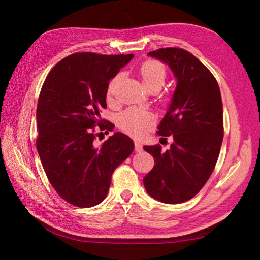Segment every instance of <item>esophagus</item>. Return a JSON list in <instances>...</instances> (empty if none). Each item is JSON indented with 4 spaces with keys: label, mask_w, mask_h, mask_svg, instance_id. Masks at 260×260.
Listing matches in <instances>:
<instances>
[{
    "label": "esophagus",
    "mask_w": 260,
    "mask_h": 260,
    "mask_svg": "<svg viewBox=\"0 0 260 260\" xmlns=\"http://www.w3.org/2000/svg\"><path fill=\"white\" fill-rule=\"evenodd\" d=\"M135 151L136 152H142L143 151V145L140 141H135Z\"/></svg>",
    "instance_id": "34e87169"
}]
</instances>
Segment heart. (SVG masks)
I'll return each mask as SVG.
<instances>
[{
    "instance_id": "1",
    "label": "heart",
    "mask_w": 260,
    "mask_h": 260,
    "mask_svg": "<svg viewBox=\"0 0 260 260\" xmlns=\"http://www.w3.org/2000/svg\"><path fill=\"white\" fill-rule=\"evenodd\" d=\"M140 76L147 90H159L168 78V70L165 66L157 60H148L140 67ZM121 79V74H117L109 81L107 87V96L112 97L116 87ZM156 118L150 110L132 107L118 116V127L128 135L141 137L145 135L155 124Z\"/></svg>"
}]
</instances>
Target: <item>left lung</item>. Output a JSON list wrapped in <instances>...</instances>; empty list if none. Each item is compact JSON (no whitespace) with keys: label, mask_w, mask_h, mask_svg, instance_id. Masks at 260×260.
Masks as SVG:
<instances>
[{"label":"left lung","mask_w":260,"mask_h":260,"mask_svg":"<svg viewBox=\"0 0 260 260\" xmlns=\"http://www.w3.org/2000/svg\"><path fill=\"white\" fill-rule=\"evenodd\" d=\"M169 64L178 80L176 89L157 134L173 143L167 151L159 144L144 146L154 165L144 179L148 194L176 204L198 194L212 174L223 139V110L214 76L200 60L181 48L148 52Z\"/></svg>","instance_id":"left-lung-1"}]
</instances>
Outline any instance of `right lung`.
<instances>
[{
  "mask_svg": "<svg viewBox=\"0 0 260 260\" xmlns=\"http://www.w3.org/2000/svg\"><path fill=\"white\" fill-rule=\"evenodd\" d=\"M134 54L76 52L54 66L43 82L37 107V150L52 187L79 208L97 206L106 198L115 169L134 150V142L114 133L95 146L96 126L106 108L109 80ZM108 133V132H107Z\"/></svg>",
  "mask_w": 260,
  "mask_h": 260,
  "instance_id": "right-lung-1",
  "label": "right lung"
}]
</instances>
